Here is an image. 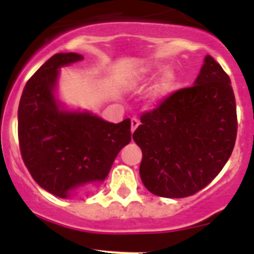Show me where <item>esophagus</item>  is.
I'll return each instance as SVG.
<instances>
[{
	"instance_id": "1",
	"label": "esophagus",
	"mask_w": 254,
	"mask_h": 254,
	"mask_svg": "<svg viewBox=\"0 0 254 254\" xmlns=\"http://www.w3.org/2000/svg\"><path fill=\"white\" fill-rule=\"evenodd\" d=\"M138 125H140V121H138L137 118H132V120H131V132H132V133L134 132V129L137 128Z\"/></svg>"
}]
</instances>
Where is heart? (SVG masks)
I'll use <instances>...</instances> for the list:
<instances>
[{
    "label": "heart",
    "instance_id": "obj_1",
    "mask_svg": "<svg viewBox=\"0 0 254 254\" xmlns=\"http://www.w3.org/2000/svg\"><path fill=\"white\" fill-rule=\"evenodd\" d=\"M160 64H146L145 67L140 69L138 72V78L143 80V78H147L150 76H152L154 73H156L158 71L161 69ZM174 80H176V73L172 68H165L160 72V75L158 76V78L155 80V82L152 84V86L150 87L149 91V99L155 102V100L161 99L164 95H167L169 93V90L172 89L173 84H174Z\"/></svg>",
    "mask_w": 254,
    "mask_h": 254
}]
</instances>
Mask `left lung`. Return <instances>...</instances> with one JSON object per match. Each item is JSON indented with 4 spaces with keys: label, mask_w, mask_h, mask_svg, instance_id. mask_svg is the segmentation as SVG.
Listing matches in <instances>:
<instances>
[{
    "label": "left lung",
    "mask_w": 254,
    "mask_h": 254,
    "mask_svg": "<svg viewBox=\"0 0 254 254\" xmlns=\"http://www.w3.org/2000/svg\"><path fill=\"white\" fill-rule=\"evenodd\" d=\"M237 128L230 78L207 55L193 86L176 91L143 114L132 134L142 151L143 186L167 198L194 194L229 160Z\"/></svg>",
    "instance_id": "obj_1"
}]
</instances>
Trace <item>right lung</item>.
<instances>
[{
	"instance_id": "1",
	"label": "right lung",
	"mask_w": 254,
	"mask_h": 254,
	"mask_svg": "<svg viewBox=\"0 0 254 254\" xmlns=\"http://www.w3.org/2000/svg\"><path fill=\"white\" fill-rule=\"evenodd\" d=\"M82 58L72 52L52 56L26 82L17 112L22 160L38 185L61 198L99 187L131 141L128 118L107 122L58 98L61 68Z\"/></svg>"
}]
</instances>
